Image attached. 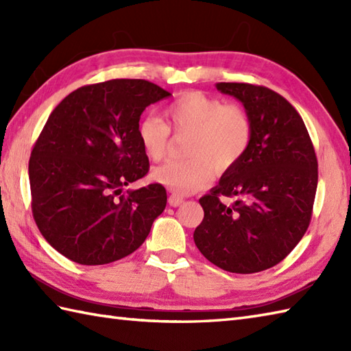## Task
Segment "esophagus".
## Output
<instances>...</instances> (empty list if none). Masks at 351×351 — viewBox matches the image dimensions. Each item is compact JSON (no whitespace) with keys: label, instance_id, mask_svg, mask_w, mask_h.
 <instances>
[{"label":"esophagus","instance_id":"34e87169","mask_svg":"<svg viewBox=\"0 0 351 351\" xmlns=\"http://www.w3.org/2000/svg\"><path fill=\"white\" fill-rule=\"evenodd\" d=\"M184 202V197L178 196V195H170L169 196V205L170 206H180Z\"/></svg>","mask_w":351,"mask_h":351}]
</instances>
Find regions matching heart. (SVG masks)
<instances>
[{
	"mask_svg": "<svg viewBox=\"0 0 351 351\" xmlns=\"http://www.w3.org/2000/svg\"><path fill=\"white\" fill-rule=\"evenodd\" d=\"M164 122L154 116L141 119L137 136L151 161L167 154L170 131L187 136L185 160L156 167L152 178L178 195H190L211 182L219 173L234 169L247 154L253 140V123L247 111L200 92H187L162 110Z\"/></svg>",
	"mask_w": 351,
	"mask_h": 351,
	"instance_id": "heart-1",
	"label": "heart"
}]
</instances>
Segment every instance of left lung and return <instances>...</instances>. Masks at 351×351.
Listing matches in <instances>:
<instances>
[{
  "mask_svg": "<svg viewBox=\"0 0 351 351\" xmlns=\"http://www.w3.org/2000/svg\"><path fill=\"white\" fill-rule=\"evenodd\" d=\"M215 87L243 104L253 140L244 158L199 199L205 214L193 238L223 270L258 273L285 259L306 232L318 184L317 155L303 119L283 96L247 83ZM221 195L236 202L225 206Z\"/></svg>",
  "mask_w": 351,
  "mask_h": 351,
  "instance_id": "1",
  "label": "left lung"
}]
</instances>
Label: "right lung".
<instances>
[{
    "label": "right lung",
    "mask_w": 351,
    "mask_h": 351,
    "mask_svg": "<svg viewBox=\"0 0 351 351\" xmlns=\"http://www.w3.org/2000/svg\"><path fill=\"white\" fill-rule=\"evenodd\" d=\"M169 96L145 80H110L77 88L49 114L28 175L36 225L63 256L110 264L146 240L166 208V189L123 187L149 171L137 136L140 116Z\"/></svg>",
    "instance_id": "add662e5"
}]
</instances>
